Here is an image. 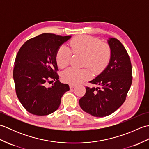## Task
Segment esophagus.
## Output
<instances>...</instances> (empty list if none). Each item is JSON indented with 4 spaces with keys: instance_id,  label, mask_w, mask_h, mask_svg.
<instances>
[{
    "instance_id": "obj_1",
    "label": "esophagus",
    "mask_w": 149,
    "mask_h": 149,
    "mask_svg": "<svg viewBox=\"0 0 149 149\" xmlns=\"http://www.w3.org/2000/svg\"><path fill=\"white\" fill-rule=\"evenodd\" d=\"M75 86H76V85H75V84H70L69 85L70 88H71V89H72V88H74Z\"/></svg>"
}]
</instances>
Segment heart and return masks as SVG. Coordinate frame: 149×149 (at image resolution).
Masks as SVG:
<instances>
[{
	"label": "heart",
	"mask_w": 149,
	"mask_h": 149,
	"mask_svg": "<svg viewBox=\"0 0 149 149\" xmlns=\"http://www.w3.org/2000/svg\"><path fill=\"white\" fill-rule=\"evenodd\" d=\"M70 45L73 53L84 55L83 66L90 68L95 74L102 72L110 61L111 52L109 46L96 38L88 35L77 36L70 41ZM72 55L71 51L66 46L60 47L56 54V62L59 67L63 68L67 66ZM90 77L89 69L70 68L63 72L62 79L65 83L75 84Z\"/></svg>",
	"instance_id": "heart-1"
}]
</instances>
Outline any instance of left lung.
Listing matches in <instances>:
<instances>
[{
    "label": "left lung",
    "mask_w": 149,
    "mask_h": 149,
    "mask_svg": "<svg viewBox=\"0 0 149 149\" xmlns=\"http://www.w3.org/2000/svg\"><path fill=\"white\" fill-rule=\"evenodd\" d=\"M107 43L111 52L108 65L90 81L100 86L86 87V93L79 100L82 109L96 117L108 116L118 109L132 84V66L127 50L115 38H109Z\"/></svg>",
    "instance_id": "8db88e82"
}]
</instances>
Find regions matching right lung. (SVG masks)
Returning <instances> with one entry per match:
<instances>
[{
	"label": "right lung",
	"mask_w": 149,
	"mask_h": 149,
	"mask_svg": "<svg viewBox=\"0 0 149 149\" xmlns=\"http://www.w3.org/2000/svg\"><path fill=\"white\" fill-rule=\"evenodd\" d=\"M71 37L43 33L27 40L18 52L13 69L16 93L22 106L33 115L54 112L63 94L70 90L68 84L58 80L56 54ZM53 80L55 83L48 87L47 83Z\"/></svg>",
	"instance_id": "1"
}]
</instances>
